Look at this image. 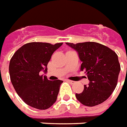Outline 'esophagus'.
Returning <instances> with one entry per match:
<instances>
[{"label":"esophagus","instance_id":"obj_1","mask_svg":"<svg viewBox=\"0 0 127 127\" xmlns=\"http://www.w3.org/2000/svg\"><path fill=\"white\" fill-rule=\"evenodd\" d=\"M67 81L68 82H69L70 84H73L75 83V81H73V80H67Z\"/></svg>","mask_w":127,"mask_h":127}]
</instances>
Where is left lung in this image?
I'll return each instance as SVG.
<instances>
[{
    "label": "left lung",
    "mask_w": 127,
    "mask_h": 127,
    "mask_svg": "<svg viewBox=\"0 0 127 127\" xmlns=\"http://www.w3.org/2000/svg\"><path fill=\"white\" fill-rule=\"evenodd\" d=\"M66 44L78 52L82 62L80 70L86 72L90 80L88 86L84 85L81 94H76L77 100L87 106H94L105 101L118 84L121 67L117 54L99 43Z\"/></svg>",
    "instance_id": "left-lung-1"
}]
</instances>
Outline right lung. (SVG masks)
Returning <instances> with one entry per match:
<instances>
[{"label": "right lung", "instance_id": "add662e5", "mask_svg": "<svg viewBox=\"0 0 127 127\" xmlns=\"http://www.w3.org/2000/svg\"><path fill=\"white\" fill-rule=\"evenodd\" d=\"M63 43H28L20 47L10 60L9 72L15 92L25 103L46 110L56 102L62 80H49L41 75L53 52Z\"/></svg>", "mask_w": 127, "mask_h": 127}]
</instances>
